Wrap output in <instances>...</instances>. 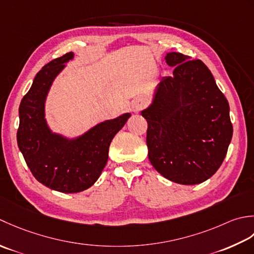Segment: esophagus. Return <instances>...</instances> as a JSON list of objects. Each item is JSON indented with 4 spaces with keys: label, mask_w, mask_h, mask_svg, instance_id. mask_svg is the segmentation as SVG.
<instances>
[{
    "label": "esophagus",
    "mask_w": 254,
    "mask_h": 254,
    "mask_svg": "<svg viewBox=\"0 0 254 254\" xmlns=\"http://www.w3.org/2000/svg\"><path fill=\"white\" fill-rule=\"evenodd\" d=\"M144 107V100L143 98H134V100L131 102V110L133 111V113H138L140 112L142 108Z\"/></svg>",
    "instance_id": "34e87169"
}]
</instances>
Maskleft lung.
I'll list each match as a JSON object with an SVG mask.
<instances>
[{"mask_svg":"<svg viewBox=\"0 0 254 254\" xmlns=\"http://www.w3.org/2000/svg\"><path fill=\"white\" fill-rule=\"evenodd\" d=\"M173 75L163 76L152 104L141 112L148 123L150 162L165 179L199 184L219 169L232 138L229 104L210 70L198 59L169 53Z\"/></svg>","mask_w":254,"mask_h":254,"instance_id":"obj_1","label":"left lung"}]
</instances>
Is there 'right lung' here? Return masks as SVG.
<instances>
[{
    "instance_id": "add662e5",
    "label": "right lung",
    "mask_w": 254,
    "mask_h": 254,
    "mask_svg": "<svg viewBox=\"0 0 254 254\" xmlns=\"http://www.w3.org/2000/svg\"><path fill=\"white\" fill-rule=\"evenodd\" d=\"M72 58L73 53H68L46 64L19 105L17 144L26 164L38 182L61 193H79L96 182L107 163L113 138L130 117L129 113L123 114L75 139L50 130L45 120L46 96Z\"/></svg>"
}]
</instances>
